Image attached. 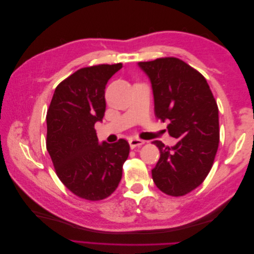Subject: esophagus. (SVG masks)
<instances>
[{
	"instance_id": "esophagus-1",
	"label": "esophagus",
	"mask_w": 254,
	"mask_h": 254,
	"mask_svg": "<svg viewBox=\"0 0 254 254\" xmlns=\"http://www.w3.org/2000/svg\"><path fill=\"white\" fill-rule=\"evenodd\" d=\"M144 143H145V141L140 140V139H134V137H132V139L129 140V145H130V147H131V148L140 147V146H142Z\"/></svg>"
}]
</instances>
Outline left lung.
<instances>
[{
  "instance_id": "8db88e82",
  "label": "left lung",
  "mask_w": 254,
  "mask_h": 254,
  "mask_svg": "<svg viewBox=\"0 0 254 254\" xmlns=\"http://www.w3.org/2000/svg\"><path fill=\"white\" fill-rule=\"evenodd\" d=\"M137 65L151 83L155 114L168 121L172 147L153 141L160 159L151 171L157 188L182 196L200 186L210 173L219 143L218 107L203 76L184 61L159 58Z\"/></svg>"
}]
</instances>
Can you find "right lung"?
I'll return each mask as SVG.
<instances>
[{
  "mask_svg": "<svg viewBox=\"0 0 254 254\" xmlns=\"http://www.w3.org/2000/svg\"><path fill=\"white\" fill-rule=\"evenodd\" d=\"M122 64L82 67L61 81L47 114V148L56 174L72 193L102 200L117 190L129 144H99L94 125L106 111L105 89Z\"/></svg>",
  "mask_w": 254,
  "mask_h": 254,
  "instance_id": "1",
  "label": "right lung"
}]
</instances>
